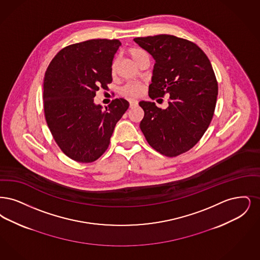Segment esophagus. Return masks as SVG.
I'll return each mask as SVG.
<instances>
[{"label":"esophagus","mask_w":260,"mask_h":260,"mask_svg":"<svg viewBox=\"0 0 260 260\" xmlns=\"http://www.w3.org/2000/svg\"><path fill=\"white\" fill-rule=\"evenodd\" d=\"M129 104H130V108H134L136 106H138V101L131 100V101L129 102Z\"/></svg>","instance_id":"obj_1"}]
</instances>
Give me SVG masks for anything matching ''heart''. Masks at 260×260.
<instances>
[{
    "mask_svg": "<svg viewBox=\"0 0 260 260\" xmlns=\"http://www.w3.org/2000/svg\"><path fill=\"white\" fill-rule=\"evenodd\" d=\"M128 54L131 57V59L135 62L136 64H138V62L144 56H147V54L146 51L140 49V48H130L128 50ZM115 69H116V61H114L112 66V73H115ZM144 92V85L140 82H130L128 84H126L124 87L122 88L121 93L126 96V97H137L142 95Z\"/></svg>",
    "mask_w": 260,
    "mask_h": 260,
    "instance_id": "1",
    "label": "heart"
}]
</instances>
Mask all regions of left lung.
I'll return each mask as SVG.
<instances>
[{"label":"left lung","instance_id":"left-lung-1","mask_svg":"<svg viewBox=\"0 0 260 260\" xmlns=\"http://www.w3.org/2000/svg\"><path fill=\"white\" fill-rule=\"evenodd\" d=\"M134 41L155 61L148 96H170L165 110L139 103L145 112L140 128L161 154L180 155L199 142L213 118L218 87L212 64L198 45L172 35Z\"/></svg>","mask_w":260,"mask_h":260}]
</instances>
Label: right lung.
Masks as SVG:
<instances>
[{
  "instance_id": "right-lung-1",
  "label": "right lung",
  "mask_w": 260,
  "mask_h": 260,
  "mask_svg": "<svg viewBox=\"0 0 260 260\" xmlns=\"http://www.w3.org/2000/svg\"><path fill=\"white\" fill-rule=\"evenodd\" d=\"M118 40L97 39L61 49L46 70L44 109L48 128L61 150L71 159L90 163L107 150L113 129L129 107L114 99L106 109L94 97L113 81Z\"/></svg>"
}]
</instances>
